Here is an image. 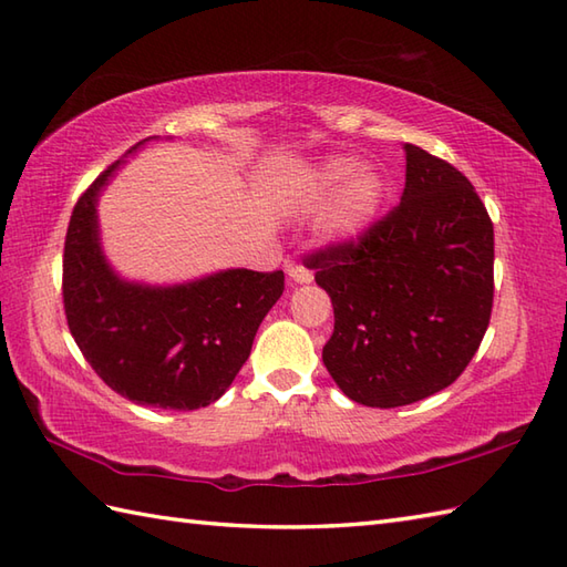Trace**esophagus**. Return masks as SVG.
Wrapping results in <instances>:
<instances>
[{"instance_id":"34e87169","label":"esophagus","mask_w":567,"mask_h":567,"mask_svg":"<svg viewBox=\"0 0 567 567\" xmlns=\"http://www.w3.org/2000/svg\"><path fill=\"white\" fill-rule=\"evenodd\" d=\"M287 275H290V280H295V282H311V280H315L311 270L305 268V265H299V262L287 265Z\"/></svg>"}]
</instances>
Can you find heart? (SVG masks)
Instances as JSON below:
<instances>
[{"label":"heart","instance_id":"1","mask_svg":"<svg viewBox=\"0 0 567 567\" xmlns=\"http://www.w3.org/2000/svg\"><path fill=\"white\" fill-rule=\"evenodd\" d=\"M384 179L375 171H358L353 158H329L309 171L297 189L302 212H323L321 228L333 240H355L378 219L384 202Z\"/></svg>","mask_w":567,"mask_h":567}]
</instances>
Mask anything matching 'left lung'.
<instances>
[{
	"instance_id": "1",
	"label": "left lung",
	"mask_w": 567,
	"mask_h": 567,
	"mask_svg": "<svg viewBox=\"0 0 567 567\" xmlns=\"http://www.w3.org/2000/svg\"><path fill=\"white\" fill-rule=\"evenodd\" d=\"M402 202L355 240L305 258L333 305L323 365L346 396L404 406L477 353L495 297V228L470 179L406 143Z\"/></svg>"
}]
</instances>
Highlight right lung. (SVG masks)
Masks as SVG:
<instances>
[{
    "label": "right lung",
    "instance_id": "obj_1",
    "mask_svg": "<svg viewBox=\"0 0 567 567\" xmlns=\"http://www.w3.org/2000/svg\"><path fill=\"white\" fill-rule=\"evenodd\" d=\"M118 165L82 192L70 216L68 329L92 370L126 400L177 412L207 406L244 368L260 321L285 290V272L224 270L175 287L116 277L102 256L97 197Z\"/></svg>",
    "mask_w": 567,
    "mask_h": 567
}]
</instances>
